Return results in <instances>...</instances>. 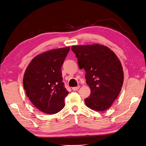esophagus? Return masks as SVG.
I'll use <instances>...</instances> for the list:
<instances>
[{"label": "esophagus", "instance_id": "34e87169", "mask_svg": "<svg viewBox=\"0 0 146 146\" xmlns=\"http://www.w3.org/2000/svg\"><path fill=\"white\" fill-rule=\"evenodd\" d=\"M80 88V86H77V87H72V89L73 90H79V89Z\"/></svg>", "mask_w": 146, "mask_h": 146}]
</instances>
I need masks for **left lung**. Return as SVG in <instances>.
I'll return each instance as SVG.
<instances>
[{"label": "left lung", "instance_id": "left-lung-1", "mask_svg": "<svg viewBox=\"0 0 146 146\" xmlns=\"http://www.w3.org/2000/svg\"><path fill=\"white\" fill-rule=\"evenodd\" d=\"M80 69L86 71V83L90 94L85 99L86 106L94 111L109 109L121 92L124 72L122 64L114 52L99 44L74 46Z\"/></svg>", "mask_w": 146, "mask_h": 146}]
</instances>
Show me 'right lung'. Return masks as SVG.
Listing matches in <instances>:
<instances>
[{"instance_id": "1", "label": "right lung", "mask_w": 146, "mask_h": 146, "mask_svg": "<svg viewBox=\"0 0 146 146\" xmlns=\"http://www.w3.org/2000/svg\"><path fill=\"white\" fill-rule=\"evenodd\" d=\"M69 47L56 48L35 57L24 73L23 84L34 106L47 114L59 112L69 92L62 82V67Z\"/></svg>"}]
</instances>
